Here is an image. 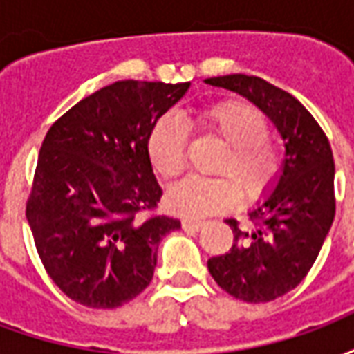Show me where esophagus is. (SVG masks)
Segmentation results:
<instances>
[{
	"label": "esophagus",
	"mask_w": 354,
	"mask_h": 354,
	"mask_svg": "<svg viewBox=\"0 0 354 354\" xmlns=\"http://www.w3.org/2000/svg\"><path fill=\"white\" fill-rule=\"evenodd\" d=\"M205 225V222H201V220H189V218H185V220H182V227L184 230H201Z\"/></svg>",
	"instance_id": "obj_1"
}]
</instances>
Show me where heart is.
<instances>
[{"instance_id":"1","label":"heart","mask_w":354,"mask_h":354,"mask_svg":"<svg viewBox=\"0 0 354 354\" xmlns=\"http://www.w3.org/2000/svg\"><path fill=\"white\" fill-rule=\"evenodd\" d=\"M197 121L205 134L225 149L214 165L223 178H189L170 193V207L185 216H210L243 201H258L273 189L281 176L282 159L269 140V121L260 109L243 100H223L199 109ZM187 129L176 117H162L149 132L147 153L167 180L184 172Z\"/></svg>"}]
</instances>
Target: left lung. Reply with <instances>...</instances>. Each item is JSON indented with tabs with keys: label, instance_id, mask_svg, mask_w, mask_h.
Wrapping results in <instances>:
<instances>
[{
	"label": "left lung",
	"instance_id": "left-lung-1",
	"mask_svg": "<svg viewBox=\"0 0 354 354\" xmlns=\"http://www.w3.org/2000/svg\"><path fill=\"white\" fill-rule=\"evenodd\" d=\"M208 85L246 96L281 132L286 147L281 180L250 212V227L233 230L230 252L208 260V271L230 296L266 304L304 281L335 216L334 155L326 134L292 94L256 75L210 77Z\"/></svg>",
	"mask_w": 354,
	"mask_h": 354
}]
</instances>
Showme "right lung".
<instances>
[{"instance_id":"obj_1","label":"right lung","mask_w":354,"mask_h":354,"mask_svg":"<svg viewBox=\"0 0 354 354\" xmlns=\"http://www.w3.org/2000/svg\"><path fill=\"white\" fill-rule=\"evenodd\" d=\"M187 88L117 81L68 109L43 140L26 218L45 271L73 301L115 309L153 279L159 241L180 220L153 212L162 189L147 138Z\"/></svg>"}]
</instances>
